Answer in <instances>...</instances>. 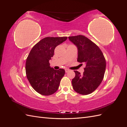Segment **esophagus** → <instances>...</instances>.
I'll list each match as a JSON object with an SVG mask.
<instances>
[{
	"label": "esophagus",
	"mask_w": 127,
	"mask_h": 127,
	"mask_svg": "<svg viewBox=\"0 0 127 127\" xmlns=\"http://www.w3.org/2000/svg\"><path fill=\"white\" fill-rule=\"evenodd\" d=\"M69 71V70L68 69H65V72H68Z\"/></svg>",
	"instance_id": "obj_1"
}]
</instances>
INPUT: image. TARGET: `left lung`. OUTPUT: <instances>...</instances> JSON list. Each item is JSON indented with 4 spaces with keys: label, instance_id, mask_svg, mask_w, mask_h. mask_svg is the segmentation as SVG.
<instances>
[{
    "label": "left lung",
    "instance_id": "obj_1",
    "mask_svg": "<svg viewBox=\"0 0 127 127\" xmlns=\"http://www.w3.org/2000/svg\"><path fill=\"white\" fill-rule=\"evenodd\" d=\"M68 38L77 48V61L86 65L83 74L74 71L73 89L80 94H90L98 87L103 79L106 68L105 58L98 46L85 36L79 35Z\"/></svg>",
    "mask_w": 127,
    "mask_h": 127
}]
</instances>
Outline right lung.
Listing matches in <instances>:
<instances>
[{"label": "right lung", "mask_w": 127, "mask_h": 127, "mask_svg": "<svg viewBox=\"0 0 127 127\" xmlns=\"http://www.w3.org/2000/svg\"><path fill=\"white\" fill-rule=\"evenodd\" d=\"M67 39V37H45L34 46L27 58V78L34 90L41 95H51L58 89L65 71L64 69L55 70L51 68L49 60L57 46Z\"/></svg>", "instance_id": "add662e5"}]
</instances>
